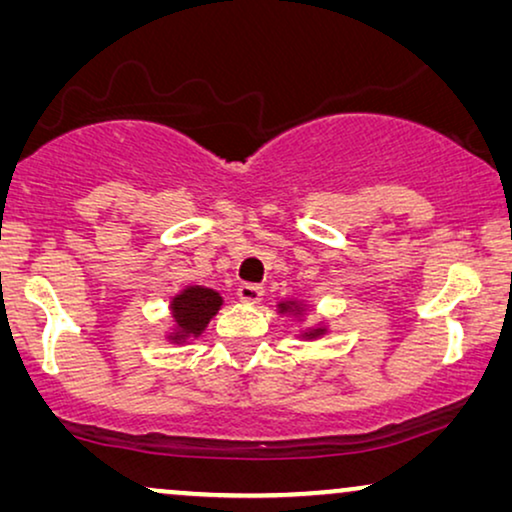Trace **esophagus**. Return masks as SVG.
Listing matches in <instances>:
<instances>
[{
    "label": "esophagus",
    "mask_w": 512,
    "mask_h": 512,
    "mask_svg": "<svg viewBox=\"0 0 512 512\" xmlns=\"http://www.w3.org/2000/svg\"><path fill=\"white\" fill-rule=\"evenodd\" d=\"M237 296H240L242 303L256 305V303H261V300H263V286H258V284H242L240 289H237Z\"/></svg>",
    "instance_id": "1"
}]
</instances>
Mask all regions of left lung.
<instances>
[{
	"label": "left lung",
	"mask_w": 512,
	"mask_h": 512,
	"mask_svg": "<svg viewBox=\"0 0 512 512\" xmlns=\"http://www.w3.org/2000/svg\"><path fill=\"white\" fill-rule=\"evenodd\" d=\"M277 310L282 312V314H293V317H298V314H303L307 307L303 305V303H298V300H282V303L277 305ZM326 333V326L324 324H319V326H314V328H307V331H303L300 333V338H305V340H317V338H321V335Z\"/></svg>",
	"instance_id": "8db88e82"
}]
</instances>
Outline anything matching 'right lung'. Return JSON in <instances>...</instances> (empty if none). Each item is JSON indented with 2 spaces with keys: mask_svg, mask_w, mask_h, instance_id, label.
Instances as JSON below:
<instances>
[{
  "mask_svg": "<svg viewBox=\"0 0 512 512\" xmlns=\"http://www.w3.org/2000/svg\"><path fill=\"white\" fill-rule=\"evenodd\" d=\"M223 305L219 291L207 289V286H186L170 300L172 312V331L167 340L174 345H184L188 340L200 338L212 317H216Z\"/></svg>",
  "mask_w": 512,
  "mask_h": 512,
  "instance_id": "1",
  "label": "right lung"
}]
</instances>
